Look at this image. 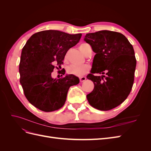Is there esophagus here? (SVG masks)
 I'll return each mask as SVG.
<instances>
[{
    "label": "esophagus",
    "mask_w": 151,
    "mask_h": 151,
    "mask_svg": "<svg viewBox=\"0 0 151 151\" xmlns=\"http://www.w3.org/2000/svg\"><path fill=\"white\" fill-rule=\"evenodd\" d=\"M79 79H80V82L81 83H83V82H84V81H86V77H81L80 78H79Z\"/></svg>",
    "instance_id": "1"
}]
</instances>
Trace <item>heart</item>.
Listing matches in <instances>:
<instances>
[{"mask_svg":"<svg viewBox=\"0 0 151 151\" xmlns=\"http://www.w3.org/2000/svg\"><path fill=\"white\" fill-rule=\"evenodd\" d=\"M90 45L87 43H81L79 45V50L84 55H86L88 50L90 48ZM90 69L89 65L84 64L83 65H72L68 67L67 68V72L68 74L74 75L76 76H83L88 73Z\"/></svg>","mask_w":151,"mask_h":151,"instance_id":"heart-1","label":"heart"}]
</instances>
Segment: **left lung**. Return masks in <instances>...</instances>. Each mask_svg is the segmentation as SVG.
Masks as SVG:
<instances>
[{
	"label": "left lung",
	"mask_w": 151,
	"mask_h": 151,
	"mask_svg": "<svg viewBox=\"0 0 151 151\" xmlns=\"http://www.w3.org/2000/svg\"><path fill=\"white\" fill-rule=\"evenodd\" d=\"M84 40L96 53L87 76L94 88L87 99L93 107L109 110L125 101L133 86L137 63L134 48L124 35L108 30L86 34Z\"/></svg>",
	"instance_id": "obj_1"
}]
</instances>
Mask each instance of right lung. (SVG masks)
I'll list each match as a JSON object with an SVG mask.
<instances>
[{
  "mask_svg": "<svg viewBox=\"0 0 151 151\" xmlns=\"http://www.w3.org/2000/svg\"><path fill=\"white\" fill-rule=\"evenodd\" d=\"M81 36L42 31L32 35L22 48L20 83L28 101L40 110L50 112L62 108L70 87L79 83V77L74 75L57 79L52 78V72L55 65L57 68L61 67L66 53L79 42Z\"/></svg>",
  "mask_w": 151,
  "mask_h": 151,
  "instance_id": "1",
  "label": "right lung"
}]
</instances>
